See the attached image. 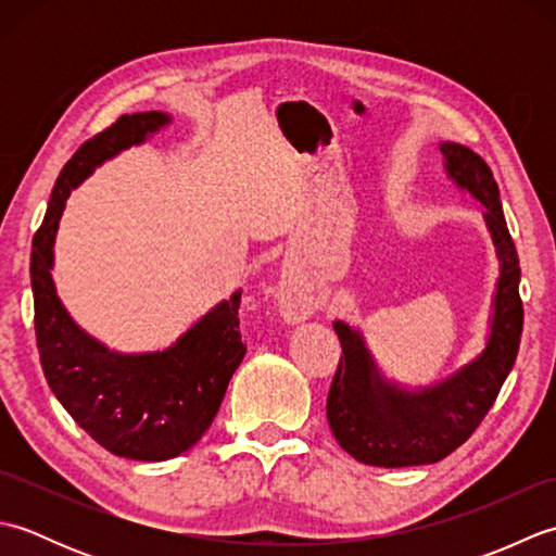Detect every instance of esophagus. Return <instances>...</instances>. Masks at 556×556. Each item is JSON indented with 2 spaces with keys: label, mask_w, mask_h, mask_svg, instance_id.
<instances>
[{
  "label": "esophagus",
  "mask_w": 556,
  "mask_h": 556,
  "mask_svg": "<svg viewBox=\"0 0 556 556\" xmlns=\"http://www.w3.org/2000/svg\"><path fill=\"white\" fill-rule=\"evenodd\" d=\"M279 305L289 320H301L311 313L313 308V301L308 293L303 291L301 281L296 275H285L281 277V285H279Z\"/></svg>",
  "instance_id": "1"
}]
</instances>
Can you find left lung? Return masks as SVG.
Instances as JSON below:
<instances>
[{"mask_svg": "<svg viewBox=\"0 0 556 556\" xmlns=\"http://www.w3.org/2000/svg\"><path fill=\"white\" fill-rule=\"evenodd\" d=\"M440 150L446 157V174L488 207L485 219L502 260L492 332L485 351L454 377L420 392H406L382 380L358 332L334 323L341 358L327 394V422L341 448L368 466L437 464L452 454L497 401L521 344V267L504 219L500 186L473 150L456 143H442Z\"/></svg>", "mask_w": 556, "mask_h": 556, "instance_id": "obj_1", "label": "left lung"}]
</instances>
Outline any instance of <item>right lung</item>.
Instances as JSON below:
<instances>
[{
  "label": "right lung",
  "instance_id": "add662e5",
  "mask_svg": "<svg viewBox=\"0 0 556 556\" xmlns=\"http://www.w3.org/2000/svg\"><path fill=\"white\" fill-rule=\"evenodd\" d=\"M167 122L162 112L124 114L86 140L59 174L30 253L35 339L47 384L100 446L136 460H167L188 452L215 420L245 356L241 293L212 308L172 349L122 356L90 339L62 308L50 275L52 243L66 198L96 164L143 143Z\"/></svg>",
  "mask_w": 556,
  "mask_h": 556
}]
</instances>
